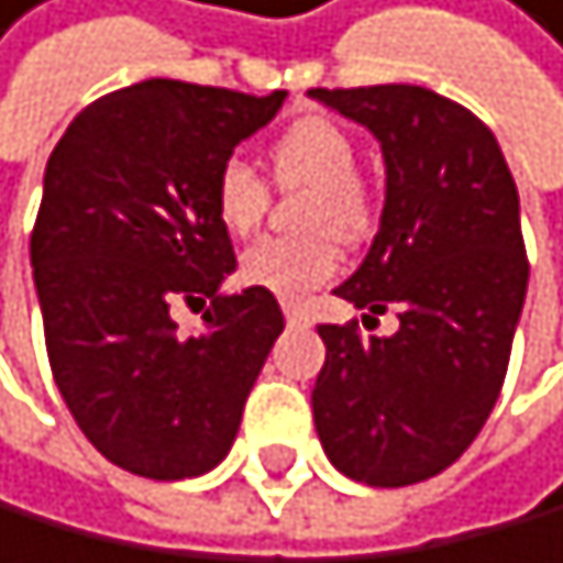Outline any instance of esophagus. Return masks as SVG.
I'll use <instances>...</instances> for the list:
<instances>
[{"mask_svg":"<svg viewBox=\"0 0 563 563\" xmlns=\"http://www.w3.org/2000/svg\"><path fill=\"white\" fill-rule=\"evenodd\" d=\"M284 316H287V323H294V327L309 323V312H305L301 305H294V301H284Z\"/></svg>","mask_w":563,"mask_h":563,"instance_id":"obj_1","label":"esophagus"}]
</instances>
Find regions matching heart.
Instances as JSON below:
<instances>
[{"label": "heart", "mask_w": 563, "mask_h": 563, "mask_svg": "<svg viewBox=\"0 0 563 563\" xmlns=\"http://www.w3.org/2000/svg\"><path fill=\"white\" fill-rule=\"evenodd\" d=\"M276 175L287 186H312L316 200L309 208V230H338L344 236H358L369 222L366 194L355 183L358 154L352 135L327 118H301L279 135L273 146ZM214 214L222 230L233 236H247L258 230L269 189L262 175L244 157H230L214 172L211 186ZM344 254L330 233L312 236H269L258 240L240 258V279L247 287L269 290L284 301H301L327 287L341 273Z\"/></svg>", "instance_id": "1"}]
</instances>
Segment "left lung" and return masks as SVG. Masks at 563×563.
I'll return each instance as SVG.
<instances>
[{"label": "left lung", "instance_id": "left-lung-1", "mask_svg": "<svg viewBox=\"0 0 563 563\" xmlns=\"http://www.w3.org/2000/svg\"><path fill=\"white\" fill-rule=\"evenodd\" d=\"M380 143L384 208L363 265L333 287L363 338L323 323L312 417L327 460L377 488L417 485L460 460L493 413L528 294L518 186L496 135L423 85L309 89Z\"/></svg>", "mask_w": 563, "mask_h": 563}]
</instances>
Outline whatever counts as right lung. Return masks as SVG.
Here are the masks:
<instances>
[{
    "label": "right lung",
    "mask_w": 563,
    "mask_h": 563,
    "mask_svg": "<svg viewBox=\"0 0 563 563\" xmlns=\"http://www.w3.org/2000/svg\"><path fill=\"white\" fill-rule=\"evenodd\" d=\"M284 100L150 78L85 107L45 165L31 269L56 388L143 478L219 467L284 333L269 290H222L236 258L211 200L214 172ZM175 297L206 305L205 331L181 338Z\"/></svg>",
    "instance_id": "right-lung-1"
}]
</instances>
